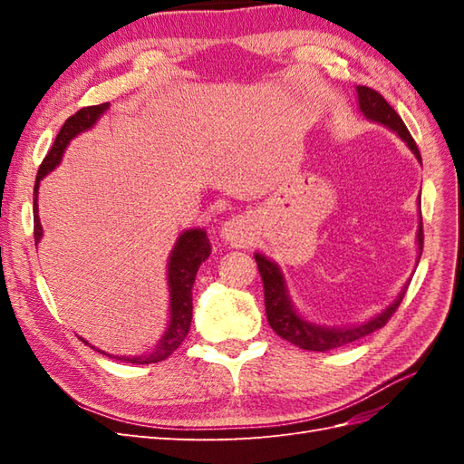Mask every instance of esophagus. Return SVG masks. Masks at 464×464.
<instances>
[{
  "label": "esophagus",
  "instance_id": "1",
  "mask_svg": "<svg viewBox=\"0 0 464 464\" xmlns=\"http://www.w3.org/2000/svg\"><path fill=\"white\" fill-rule=\"evenodd\" d=\"M220 237L227 244L236 246V247H244L249 244V228H247V220L244 217H234L222 224L220 228Z\"/></svg>",
  "mask_w": 464,
  "mask_h": 464
}]
</instances>
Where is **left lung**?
I'll use <instances>...</instances> for the list:
<instances>
[{"label": "left lung", "instance_id": "left-lung-1", "mask_svg": "<svg viewBox=\"0 0 464 464\" xmlns=\"http://www.w3.org/2000/svg\"><path fill=\"white\" fill-rule=\"evenodd\" d=\"M356 92H358V104H360L362 114L375 123L385 125V128H389L391 131H395L402 141L409 145V149L414 152V157L422 162V157H420V150L414 143L411 131L406 130L404 121L401 120L397 111L392 110V106L385 101V98L370 87H356ZM422 247H424V230H422V220H420V227H418L420 256H422ZM256 261H257L259 275L263 278L265 312H266V321H269L271 329L278 336H283L285 341L296 344L304 350H314V353H327V350L354 343L362 339V336L385 327V323L391 319L392 314L397 312V307L404 298V292L409 288V285H404L399 298L389 307H385L382 314H377L366 323H360V325H354V327H343V329L323 327V325H315V323L305 321L296 312V307L292 305L288 296L285 275L275 261L266 259L261 254H256Z\"/></svg>", "mask_w": 464, "mask_h": 464}]
</instances>
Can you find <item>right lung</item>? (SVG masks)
Wrapping results in <instances>:
<instances>
[{"label":"right lung","mask_w":464,"mask_h":464,"mask_svg":"<svg viewBox=\"0 0 464 464\" xmlns=\"http://www.w3.org/2000/svg\"><path fill=\"white\" fill-rule=\"evenodd\" d=\"M110 102L104 104H96V106H87L81 108L79 111L72 118H67L65 123L62 125V130L55 137V141L50 149V152L42 160L38 174H36V184H34V244L40 242L42 237V224L38 218V186L40 179L46 174H50L55 166L62 162L63 150L72 141L73 137L79 133L91 130L96 123V120L101 118L104 111L108 110ZM210 256V244L207 232L201 228H191L186 230L178 237V242L170 254V261H168V288H170V323H168V329L164 333L162 339L159 341L157 348L152 350L150 354L145 356H110L102 350H98L101 354H106L110 358H116L125 363H157L166 360L168 356H172L174 350L184 343L188 336L189 325H191V317H193V304H191V288L195 283V275H198L201 263ZM81 339V336H79ZM82 341V339H81ZM89 344L87 341H82ZM94 348V346H91ZM96 350V348H94Z\"/></svg>","instance_id":"1"}]
</instances>
